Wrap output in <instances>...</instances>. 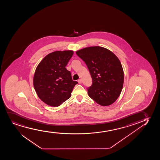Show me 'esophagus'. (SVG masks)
I'll return each mask as SVG.
<instances>
[{"mask_svg":"<svg viewBox=\"0 0 160 160\" xmlns=\"http://www.w3.org/2000/svg\"><path fill=\"white\" fill-rule=\"evenodd\" d=\"M82 79H79L78 80V82L79 84H81V83H82Z\"/></svg>","mask_w":160,"mask_h":160,"instance_id":"34e87169","label":"esophagus"}]
</instances>
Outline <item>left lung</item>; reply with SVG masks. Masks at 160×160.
<instances>
[{
  "label": "left lung",
  "mask_w": 160,
  "mask_h": 160,
  "mask_svg": "<svg viewBox=\"0 0 160 160\" xmlns=\"http://www.w3.org/2000/svg\"><path fill=\"white\" fill-rule=\"evenodd\" d=\"M76 53L87 65L92 79V85L88 89L89 97L103 107L114 103L123 86V69L119 59L111 51L98 46Z\"/></svg>",
  "instance_id": "left-lung-1"
}]
</instances>
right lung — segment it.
<instances>
[{
    "label": "right lung",
    "mask_w": 160,
    "mask_h": 160,
    "mask_svg": "<svg viewBox=\"0 0 160 160\" xmlns=\"http://www.w3.org/2000/svg\"><path fill=\"white\" fill-rule=\"evenodd\" d=\"M72 50L56 51L47 55L37 65L33 83L39 98L47 105L58 107L71 97L78 82L72 79L65 67Z\"/></svg>",
    "instance_id": "1"
}]
</instances>
